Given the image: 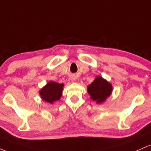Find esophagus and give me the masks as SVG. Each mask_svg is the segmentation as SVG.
<instances>
[{"label": "esophagus", "instance_id": "1", "mask_svg": "<svg viewBox=\"0 0 151 151\" xmlns=\"http://www.w3.org/2000/svg\"><path fill=\"white\" fill-rule=\"evenodd\" d=\"M72 79H74V80H75V78H72Z\"/></svg>", "mask_w": 151, "mask_h": 151}]
</instances>
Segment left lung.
<instances>
[{
    "label": "left lung",
    "mask_w": 151,
    "mask_h": 151,
    "mask_svg": "<svg viewBox=\"0 0 151 151\" xmlns=\"http://www.w3.org/2000/svg\"><path fill=\"white\" fill-rule=\"evenodd\" d=\"M112 85L100 76L96 77L87 86L88 93L91 96V99L97 104H102L106 101L112 92Z\"/></svg>",
    "instance_id": "left-lung-1"
}]
</instances>
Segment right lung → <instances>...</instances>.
Wrapping results in <instances>:
<instances>
[{"mask_svg":"<svg viewBox=\"0 0 151 151\" xmlns=\"http://www.w3.org/2000/svg\"><path fill=\"white\" fill-rule=\"evenodd\" d=\"M63 84H59L55 81H50L40 91V95L43 101L50 104L58 101L62 96L63 91Z\"/></svg>","mask_w":151,"mask_h":151,"instance_id":"obj_1","label":"right lung"}]
</instances>
